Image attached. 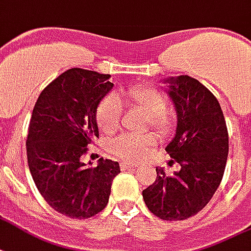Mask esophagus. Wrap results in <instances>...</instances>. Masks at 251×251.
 Listing matches in <instances>:
<instances>
[{
    "label": "esophagus",
    "instance_id": "esophagus-1",
    "mask_svg": "<svg viewBox=\"0 0 251 251\" xmlns=\"http://www.w3.org/2000/svg\"><path fill=\"white\" fill-rule=\"evenodd\" d=\"M134 168H137L134 163H127V162H121V169L122 170H133Z\"/></svg>",
    "mask_w": 251,
    "mask_h": 251
}]
</instances>
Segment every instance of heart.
<instances>
[{"instance_id":"1","label":"heart","mask_w":251,"mask_h":251,"mask_svg":"<svg viewBox=\"0 0 251 251\" xmlns=\"http://www.w3.org/2000/svg\"><path fill=\"white\" fill-rule=\"evenodd\" d=\"M129 105L140 109L149 117L150 124L159 134L172 130L173 121L168 114L169 103L162 93L154 88H131L122 96ZM122 117V103L114 96L103 98L97 109V122L105 133H114ZM155 140L153 135H122L111 144V150L124 161L137 162L144 158Z\"/></svg>"}]
</instances>
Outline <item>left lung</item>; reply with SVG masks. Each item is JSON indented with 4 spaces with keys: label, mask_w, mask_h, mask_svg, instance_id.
Here are the masks:
<instances>
[{
    "label": "left lung",
    "mask_w": 251,
    "mask_h": 251,
    "mask_svg": "<svg viewBox=\"0 0 251 251\" xmlns=\"http://www.w3.org/2000/svg\"><path fill=\"white\" fill-rule=\"evenodd\" d=\"M163 83L177 111L176 134L165 150L181 169L173 176L155 169L157 179L142 197L161 220L182 221L201 211L220 186L229 135L220 102L200 81L178 75Z\"/></svg>",
    "instance_id": "8db88e82"
}]
</instances>
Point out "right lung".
Segmentation results:
<instances>
[{
  "label": "right lung",
  "instance_id": "obj_1",
  "mask_svg": "<svg viewBox=\"0 0 251 251\" xmlns=\"http://www.w3.org/2000/svg\"><path fill=\"white\" fill-rule=\"evenodd\" d=\"M109 74L69 69L41 92L26 140L27 165L41 196L69 218H90L105 209L120 165L82 155L98 137L97 109L113 89Z\"/></svg>",
  "mask_w": 251,
  "mask_h": 251
}]
</instances>
